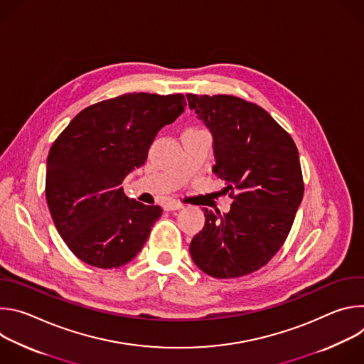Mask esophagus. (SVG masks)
<instances>
[{
  "label": "esophagus",
  "instance_id": "1",
  "mask_svg": "<svg viewBox=\"0 0 364 364\" xmlns=\"http://www.w3.org/2000/svg\"><path fill=\"white\" fill-rule=\"evenodd\" d=\"M183 204L181 203H177V201H167L166 204H164V209L167 210V212H176V210H181L183 209Z\"/></svg>",
  "mask_w": 364,
  "mask_h": 364
}]
</instances>
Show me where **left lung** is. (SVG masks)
<instances>
[{
	"label": "left lung",
	"instance_id": "1",
	"mask_svg": "<svg viewBox=\"0 0 364 364\" xmlns=\"http://www.w3.org/2000/svg\"><path fill=\"white\" fill-rule=\"evenodd\" d=\"M187 100L213 136V173L233 198L228 213L203 209L190 255L207 275L239 278L265 267L291 230L304 196L298 149L255 103L229 95L188 93Z\"/></svg>",
	"mask_w": 364,
	"mask_h": 364
}]
</instances>
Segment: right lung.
I'll list each match as a JSON object with an SVG mask.
<instances>
[{
	"mask_svg": "<svg viewBox=\"0 0 364 364\" xmlns=\"http://www.w3.org/2000/svg\"><path fill=\"white\" fill-rule=\"evenodd\" d=\"M183 95L128 93L77 114L51 145L46 200L69 249L96 268H118L138 255L160 205L128 198L124 178L145 164L159 131L183 112Z\"/></svg>",
	"mask_w": 364,
	"mask_h": 364,
	"instance_id": "obj_1",
	"label": "right lung"
}]
</instances>
